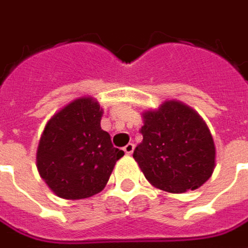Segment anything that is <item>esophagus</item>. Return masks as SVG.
<instances>
[{"label": "esophagus", "mask_w": 248, "mask_h": 248, "mask_svg": "<svg viewBox=\"0 0 248 248\" xmlns=\"http://www.w3.org/2000/svg\"><path fill=\"white\" fill-rule=\"evenodd\" d=\"M124 151L126 155H131V153L134 152V144H131V142L130 144H127V145L124 148Z\"/></svg>", "instance_id": "1"}]
</instances>
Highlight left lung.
<instances>
[{"instance_id":"8db88e82","label":"left lung","mask_w":248,"mask_h":248,"mask_svg":"<svg viewBox=\"0 0 248 248\" xmlns=\"http://www.w3.org/2000/svg\"><path fill=\"white\" fill-rule=\"evenodd\" d=\"M142 142L134 149L145 178L155 187L185 193L202 186L215 170L216 149L202 118L181 102L163 103L144 114Z\"/></svg>"}]
</instances>
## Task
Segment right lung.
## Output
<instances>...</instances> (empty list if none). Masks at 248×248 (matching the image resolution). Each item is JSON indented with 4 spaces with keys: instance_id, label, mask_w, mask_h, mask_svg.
<instances>
[{
    "instance_id": "1",
    "label": "right lung",
    "mask_w": 248,
    "mask_h": 248,
    "mask_svg": "<svg viewBox=\"0 0 248 248\" xmlns=\"http://www.w3.org/2000/svg\"><path fill=\"white\" fill-rule=\"evenodd\" d=\"M103 111L91 97H80L46 124L36 153L40 176L61 198L82 200L102 191L124 153L102 130Z\"/></svg>"
}]
</instances>
